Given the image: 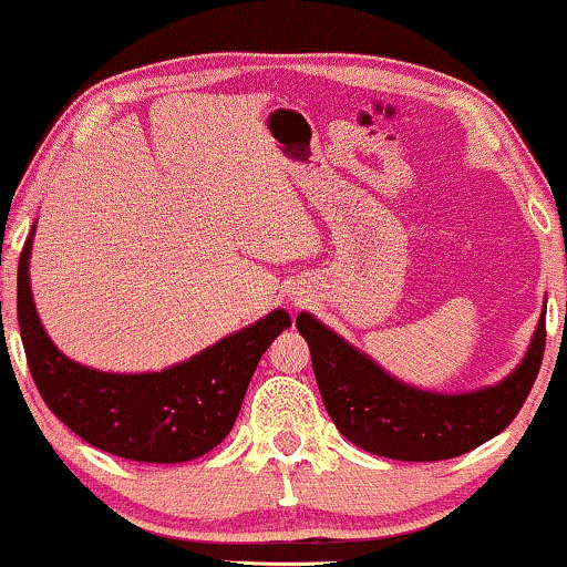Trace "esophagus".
<instances>
[{"mask_svg":"<svg viewBox=\"0 0 567 567\" xmlns=\"http://www.w3.org/2000/svg\"><path fill=\"white\" fill-rule=\"evenodd\" d=\"M297 305H299V301H297Z\"/></svg>","mask_w":567,"mask_h":567,"instance_id":"1","label":"esophagus"}]
</instances>
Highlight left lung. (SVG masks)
Returning a JSON list of instances; mask_svg holds the SVG:
<instances>
[{
    "label": "left lung",
    "mask_w": 567,
    "mask_h": 567,
    "mask_svg": "<svg viewBox=\"0 0 567 567\" xmlns=\"http://www.w3.org/2000/svg\"><path fill=\"white\" fill-rule=\"evenodd\" d=\"M297 328L338 431L363 452L400 462L452 460L498 436L522 410L545 353L542 309L532 343L508 377L472 392L444 394L392 377L315 315L299 312Z\"/></svg>",
    "instance_id": "1"
}]
</instances>
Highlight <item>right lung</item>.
<instances>
[{
  "instance_id": "right-lung-1",
  "label": "right lung",
  "mask_w": 567,
  "mask_h": 567,
  "mask_svg": "<svg viewBox=\"0 0 567 567\" xmlns=\"http://www.w3.org/2000/svg\"><path fill=\"white\" fill-rule=\"evenodd\" d=\"M35 224L18 266V320L33 382L76 436L131 462H190L219 446L235 425L247 384L268 346L291 328L286 309L221 338L162 371H103L69 359L38 317L30 291Z\"/></svg>"
}]
</instances>
